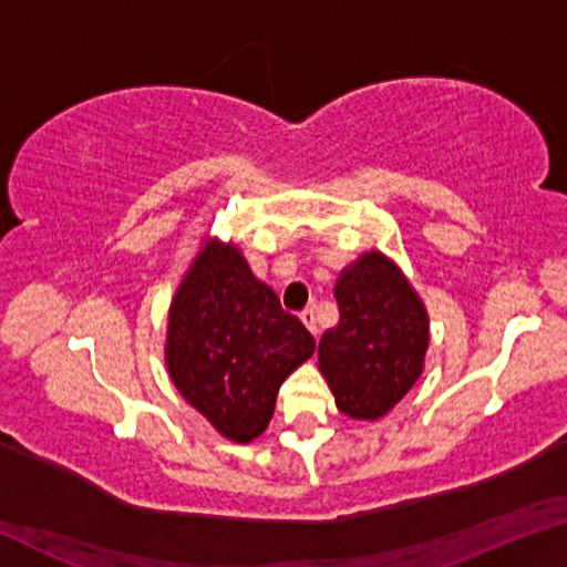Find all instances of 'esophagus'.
I'll use <instances>...</instances> for the list:
<instances>
[{
  "label": "esophagus",
  "mask_w": 567,
  "mask_h": 567,
  "mask_svg": "<svg viewBox=\"0 0 567 567\" xmlns=\"http://www.w3.org/2000/svg\"><path fill=\"white\" fill-rule=\"evenodd\" d=\"M300 320L307 330H310L312 334H318V318H315V310H305L300 312Z\"/></svg>",
  "instance_id": "obj_1"
}]
</instances>
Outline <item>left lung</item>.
<instances>
[{
    "mask_svg": "<svg viewBox=\"0 0 567 567\" xmlns=\"http://www.w3.org/2000/svg\"><path fill=\"white\" fill-rule=\"evenodd\" d=\"M340 322L318 344L334 405L354 420H380L425 368L430 320L400 267L378 249L360 255L334 285Z\"/></svg>",
    "mask_w": 567,
    "mask_h": 567,
    "instance_id": "left-lung-1",
    "label": "left lung"
}]
</instances>
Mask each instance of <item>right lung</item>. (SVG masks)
<instances>
[{"label":"right lung","instance_id":"add662e5","mask_svg":"<svg viewBox=\"0 0 567 567\" xmlns=\"http://www.w3.org/2000/svg\"><path fill=\"white\" fill-rule=\"evenodd\" d=\"M312 352V334L243 252L205 239L167 318L165 362L179 395L219 435L252 443L270 425L280 385Z\"/></svg>","mask_w":567,"mask_h":567}]
</instances>
